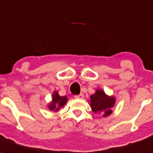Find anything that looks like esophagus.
<instances>
[{
    "instance_id": "obj_1",
    "label": "esophagus",
    "mask_w": 153,
    "mask_h": 153,
    "mask_svg": "<svg viewBox=\"0 0 153 153\" xmlns=\"http://www.w3.org/2000/svg\"><path fill=\"white\" fill-rule=\"evenodd\" d=\"M74 97L76 99H83V98H84V95H83L82 93H81V94H79V95H76Z\"/></svg>"
}]
</instances>
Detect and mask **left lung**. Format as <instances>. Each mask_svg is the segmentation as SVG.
<instances>
[{
	"label": "left lung",
	"mask_w": 153,
	"mask_h": 153,
	"mask_svg": "<svg viewBox=\"0 0 153 153\" xmlns=\"http://www.w3.org/2000/svg\"><path fill=\"white\" fill-rule=\"evenodd\" d=\"M115 103L114 97L106 96L105 92L97 90L95 94L91 96V106L92 110L97 113L101 112L103 116L106 117L112 113V107Z\"/></svg>",
	"instance_id": "left-lung-1"
}]
</instances>
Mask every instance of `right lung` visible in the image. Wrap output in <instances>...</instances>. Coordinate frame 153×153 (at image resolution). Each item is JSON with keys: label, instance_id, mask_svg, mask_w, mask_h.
<instances>
[{"label": "right lung", "instance_id": "right-lung-1", "mask_svg": "<svg viewBox=\"0 0 153 153\" xmlns=\"http://www.w3.org/2000/svg\"><path fill=\"white\" fill-rule=\"evenodd\" d=\"M68 101V99L66 96L62 97L58 95V93L57 91H55L53 95V101L51 103L48 108L51 110H54V111H57L58 109H60L61 107L64 105Z\"/></svg>", "mask_w": 153, "mask_h": 153}]
</instances>
